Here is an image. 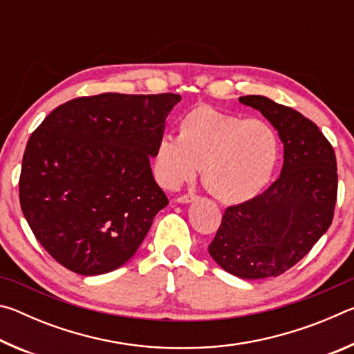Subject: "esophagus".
<instances>
[{
    "label": "esophagus",
    "instance_id": "34e87169",
    "mask_svg": "<svg viewBox=\"0 0 354 354\" xmlns=\"http://www.w3.org/2000/svg\"><path fill=\"white\" fill-rule=\"evenodd\" d=\"M196 200V195H194V194H189V195H181V196H178L176 198V203H192V201H195Z\"/></svg>",
    "mask_w": 354,
    "mask_h": 354
}]
</instances>
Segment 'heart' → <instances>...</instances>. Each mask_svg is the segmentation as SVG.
<instances>
[{"label": "heart", "instance_id": "heart-1", "mask_svg": "<svg viewBox=\"0 0 354 354\" xmlns=\"http://www.w3.org/2000/svg\"><path fill=\"white\" fill-rule=\"evenodd\" d=\"M179 136L164 134L153 154L154 175L167 189L201 175L218 200L241 203L267 187L278 165L279 137L270 123L198 106L178 122Z\"/></svg>", "mask_w": 354, "mask_h": 354}]
</instances>
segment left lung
Returning a JSON list of instances; mask_svg holds the SVG:
<instances>
[{"mask_svg": "<svg viewBox=\"0 0 354 354\" xmlns=\"http://www.w3.org/2000/svg\"><path fill=\"white\" fill-rule=\"evenodd\" d=\"M239 101L259 111L278 131L284 164L263 194L226 209L209 254L239 278L279 277L331 226L337 200L335 154L319 127L292 107L261 95Z\"/></svg>", "mask_w": 354, "mask_h": 354, "instance_id": "obj_1", "label": "left lung"}]
</instances>
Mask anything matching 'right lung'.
<instances>
[{
  "instance_id": "right-lung-1",
  "label": "right lung",
  "mask_w": 354,
  "mask_h": 354,
  "mask_svg": "<svg viewBox=\"0 0 354 354\" xmlns=\"http://www.w3.org/2000/svg\"><path fill=\"white\" fill-rule=\"evenodd\" d=\"M175 93H101L56 107L29 137L20 205L48 253L77 274H103L134 256L169 205L151 160Z\"/></svg>"
}]
</instances>
